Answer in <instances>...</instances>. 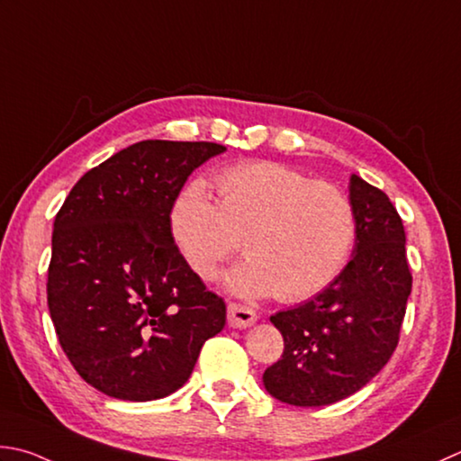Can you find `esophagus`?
Segmentation results:
<instances>
[{"mask_svg":"<svg viewBox=\"0 0 461 461\" xmlns=\"http://www.w3.org/2000/svg\"><path fill=\"white\" fill-rule=\"evenodd\" d=\"M255 323H257V312L253 309L239 305V303H230L229 305V325L232 329H247Z\"/></svg>","mask_w":461,"mask_h":461,"instance_id":"obj_1","label":"esophagus"}]
</instances>
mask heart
Returning <instances> with one entry per match:
<instances>
[{
  "mask_svg": "<svg viewBox=\"0 0 461 461\" xmlns=\"http://www.w3.org/2000/svg\"><path fill=\"white\" fill-rule=\"evenodd\" d=\"M219 201L201 180L170 208V232L198 276L242 249L249 258L224 275L242 297L303 301L331 285L357 237L351 198L331 182L311 180L279 162H240L214 176Z\"/></svg>",
  "mask_w": 461,
  "mask_h": 461,
  "instance_id": "obj_1",
  "label": "heart"
}]
</instances>
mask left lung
Segmentation results:
<instances>
[{"instance_id": "1", "label": "left lung", "mask_w": 461, "mask_h": 461, "mask_svg": "<svg viewBox=\"0 0 461 461\" xmlns=\"http://www.w3.org/2000/svg\"><path fill=\"white\" fill-rule=\"evenodd\" d=\"M349 198L357 219L351 260L325 291L271 317L285 349L263 384L283 403L341 402L385 367L399 341L411 293L402 216L384 190L357 175Z\"/></svg>"}]
</instances>
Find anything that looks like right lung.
Returning a JSON list of instances; mask_svg holds the SVG:
<instances>
[{
    "label": "right lung",
    "instance_id": "add662e5",
    "mask_svg": "<svg viewBox=\"0 0 461 461\" xmlns=\"http://www.w3.org/2000/svg\"><path fill=\"white\" fill-rule=\"evenodd\" d=\"M214 142L142 140L86 172L54 221L48 307L86 384L152 402L188 381L227 305L182 258L170 208Z\"/></svg>",
    "mask_w": 461,
    "mask_h": 461
}]
</instances>
